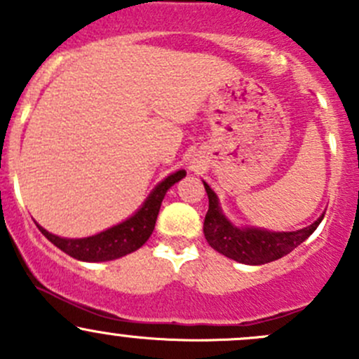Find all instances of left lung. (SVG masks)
<instances>
[{
  "label": "left lung",
  "mask_w": 359,
  "mask_h": 359,
  "mask_svg": "<svg viewBox=\"0 0 359 359\" xmlns=\"http://www.w3.org/2000/svg\"><path fill=\"white\" fill-rule=\"evenodd\" d=\"M205 184L206 194H208V212H206L205 224H203L206 241L213 250L241 264L260 266V264L273 262V260L288 255L292 250H295L316 231L325 217L321 215L311 226L292 231V233H273V231L253 229V227H236L220 212L217 194L210 189L208 184Z\"/></svg>",
  "instance_id": "obj_1"
}]
</instances>
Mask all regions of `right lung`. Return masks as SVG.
<instances>
[{
    "mask_svg": "<svg viewBox=\"0 0 359 359\" xmlns=\"http://www.w3.org/2000/svg\"><path fill=\"white\" fill-rule=\"evenodd\" d=\"M184 177H186V170H179V172L166 177L161 184H158L156 189L151 193V196L147 198L142 208L135 215L130 217L125 222L118 224V226L111 227V229L104 231V233L95 234V236L81 238V240H67V238H59L55 234L48 233L41 226H38V229L57 248H60L64 253L78 260L106 262V260L119 259V257L126 255V253L139 250L149 240V236L153 234L154 224H156L159 206H161L166 191L173 184L179 182L180 179H184Z\"/></svg>",
    "mask_w": 359,
    "mask_h": 359,
    "instance_id": "right-lung-1",
    "label": "right lung"
}]
</instances>
